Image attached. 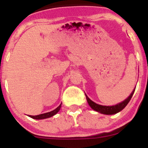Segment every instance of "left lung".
<instances>
[{
    "label": "left lung",
    "instance_id": "obj_1",
    "mask_svg": "<svg viewBox=\"0 0 148 148\" xmlns=\"http://www.w3.org/2000/svg\"><path fill=\"white\" fill-rule=\"evenodd\" d=\"M136 88H134L133 91L132 92V93L130 94V95L126 99L124 100L122 102L117 103V104L113 105V106H102V105L98 104L96 103L94 101H92L86 95V99L89 104V106L92 108L94 111L97 112H99V113H101V114H105V115H113L115 113H118V112L121 111L123 108H125V106L128 104V103L130 102V99H132V96H133L134 91H135Z\"/></svg>",
    "mask_w": 148,
    "mask_h": 148
}]
</instances>
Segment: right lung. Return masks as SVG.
I'll return each instance as SVG.
<instances>
[{
  "label": "right lung",
  "instance_id": "1",
  "mask_svg": "<svg viewBox=\"0 0 148 148\" xmlns=\"http://www.w3.org/2000/svg\"><path fill=\"white\" fill-rule=\"evenodd\" d=\"M61 104L62 103L59 105L57 107L56 109H54L53 111H51V112H48V113H43V114H40L38 115H28V116L30 117L31 118L35 119V120H42V119H46V118H51V117L53 116L54 115H56V113L60 111V108H61Z\"/></svg>",
  "mask_w": 148,
  "mask_h": 148
}]
</instances>
